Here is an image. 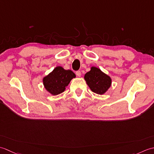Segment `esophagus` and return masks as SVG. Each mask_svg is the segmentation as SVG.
<instances>
[{
    "label": "esophagus",
    "instance_id": "1",
    "mask_svg": "<svg viewBox=\"0 0 154 154\" xmlns=\"http://www.w3.org/2000/svg\"><path fill=\"white\" fill-rule=\"evenodd\" d=\"M76 74L77 75V76L80 77V76H81V72L80 71H76Z\"/></svg>",
    "mask_w": 154,
    "mask_h": 154
}]
</instances>
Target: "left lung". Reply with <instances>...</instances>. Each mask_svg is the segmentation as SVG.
Here are the masks:
<instances>
[{"label": "left lung", "mask_w": 154, "mask_h": 154, "mask_svg": "<svg viewBox=\"0 0 154 154\" xmlns=\"http://www.w3.org/2000/svg\"><path fill=\"white\" fill-rule=\"evenodd\" d=\"M84 79L91 90L98 94H104L111 86V78L96 67L91 68L84 76Z\"/></svg>", "instance_id": "1"}]
</instances>
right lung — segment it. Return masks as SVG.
I'll list each match as a JSON object with an SVG mask.
<instances>
[{
	"label": "right lung",
	"instance_id": "obj_1",
	"mask_svg": "<svg viewBox=\"0 0 154 154\" xmlns=\"http://www.w3.org/2000/svg\"><path fill=\"white\" fill-rule=\"evenodd\" d=\"M75 77L76 75L72 70H66L61 66H57L44 78L43 83L50 93L52 95H58L64 92L70 80Z\"/></svg>",
	"mask_w": 154,
	"mask_h": 154
}]
</instances>
